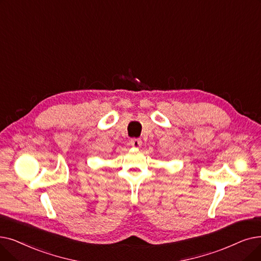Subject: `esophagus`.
Wrapping results in <instances>:
<instances>
[{
  "label": "esophagus",
  "instance_id": "esophagus-1",
  "mask_svg": "<svg viewBox=\"0 0 261 261\" xmlns=\"http://www.w3.org/2000/svg\"><path fill=\"white\" fill-rule=\"evenodd\" d=\"M130 144L132 147H134V148H140L142 145V141L140 139H132L130 141Z\"/></svg>",
  "mask_w": 261,
  "mask_h": 261
}]
</instances>
